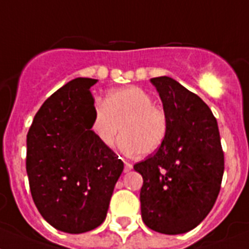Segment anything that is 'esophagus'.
I'll list each match as a JSON object with an SVG mask.
<instances>
[{
  "instance_id": "34e87169",
  "label": "esophagus",
  "mask_w": 249,
  "mask_h": 249,
  "mask_svg": "<svg viewBox=\"0 0 249 249\" xmlns=\"http://www.w3.org/2000/svg\"><path fill=\"white\" fill-rule=\"evenodd\" d=\"M133 170V164L129 163V162H125L124 164V172H129V171Z\"/></svg>"
}]
</instances>
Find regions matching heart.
<instances>
[{"label":"heart","instance_id":"b5f03b06","mask_svg":"<svg viewBox=\"0 0 249 249\" xmlns=\"http://www.w3.org/2000/svg\"><path fill=\"white\" fill-rule=\"evenodd\" d=\"M89 129L106 148L115 144L125 153L149 156L160 148L168 134V118L163 108L153 105L152 96L137 86L112 89L104 104L96 102Z\"/></svg>","mask_w":249,"mask_h":249}]
</instances>
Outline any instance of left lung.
<instances>
[{"instance_id":"obj_1","label":"left lung","mask_w":249,"mask_h":249,"mask_svg":"<svg viewBox=\"0 0 249 249\" xmlns=\"http://www.w3.org/2000/svg\"><path fill=\"white\" fill-rule=\"evenodd\" d=\"M168 118V134L156 153L134 166L143 176L144 224L163 234H182L206 218L224 172L218 123L199 96L171 77L150 79Z\"/></svg>"}]
</instances>
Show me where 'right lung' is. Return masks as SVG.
Masks as SVG:
<instances>
[{
	"mask_svg": "<svg viewBox=\"0 0 249 249\" xmlns=\"http://www.w3.org/2000/svg\"><path fill=\"white\" fill-rule=\"evenodd\" d=\"M74 78L44 102L26 137V172L33 200L52 227L71 234L102 224L124 163L89 129V89Z\"/></svg>",
	"mask_w": 249,
	"mask_h": 249,
	"instance_id": "right-lung-1",
	"label": "right lung"
}]
</instances>
